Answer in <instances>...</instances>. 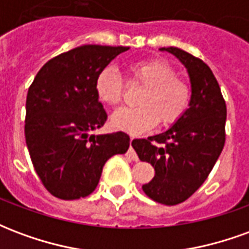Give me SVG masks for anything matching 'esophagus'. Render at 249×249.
Wrapping results in <instances>:
<instances>
[{
    "label": "esophagus",
    "instance_id": "obj_1",
    "mask_svg": "<svg viewBox=\"0 0 249 249\" xmlns=\"http://www.w3.org/2000/svg\"><path fill=\"white\" fill-rule=\"evenodd\" d=\"M133 140H135V137H133V136H130V146H129V149H128V156H129L133 161H139V156L136 155L135 149H133V146H132V141Z\"/></svg>",
    "mask_w": 249,
    "mask_h": 249
}]
</instances>
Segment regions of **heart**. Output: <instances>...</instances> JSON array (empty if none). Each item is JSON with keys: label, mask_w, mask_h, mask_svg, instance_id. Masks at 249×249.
Instances as JSON below:
<instances>
[{"label": "heart", "mask_w": 249, "mask_h": 249, "mask_svg": "<svg viewBox=\"0 0 249 249\" xmlns=\"http://www.w3.org/2000/svg\"><path fill=\"white\" fill-rule=\"evenodd\" d=\"M128 82L141 85L135 108H121L112 114V124L132 135L151 129L160 123H176L191 104V88L178 78L172 66L160 60H140L126 68ZM96 94L100 101L110 107L119 105L125 89L124 78L114 66H105L96 77Z\"/></svg>", "instance_id": "heart-1"}]
</instances>
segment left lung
<instances>
[{"instance_id":"8db88e82","label":"left lung","mask_w":249,"mask_h":249,"mask_svg":"<svg viewBox=\"0 0 249 249\" xmlns=\"http://www.w3.org/2000/svg\"><path fill=\"white\" fill-rule=\"evenodd\" d=\"M160 51L172 53L187 68L191 104L169 129L136 139L132 146L141 161L155 168V178L142 185L146 196L157 203L176 205L203 185L217 161L225 144L227 105L219 82L203 60L173 46Z\"/></svg>"}]
</instances>
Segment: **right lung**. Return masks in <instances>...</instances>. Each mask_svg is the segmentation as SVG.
Returning <instances> with one entry per match:
<instances>
[{
	"mask_svg": "<svg viewBox=\"0 0 249 249\" xmlns=\"http://www.w3.org/2000/svg\"><path fill=\"white\" fill-rule=\"evenodd\" d=\"M126 46L82 45L42 66L26 96L25 139L41 183L54 197L77 200L96 189L103 168L129 148L124 132L92 135L108 114L96 77Z\"/></svg>",
	"mask_w": 249,
	"mask_h": 249,
	"instance_id": "obj_1",
	"label": "right lung"
}]
</instances>
